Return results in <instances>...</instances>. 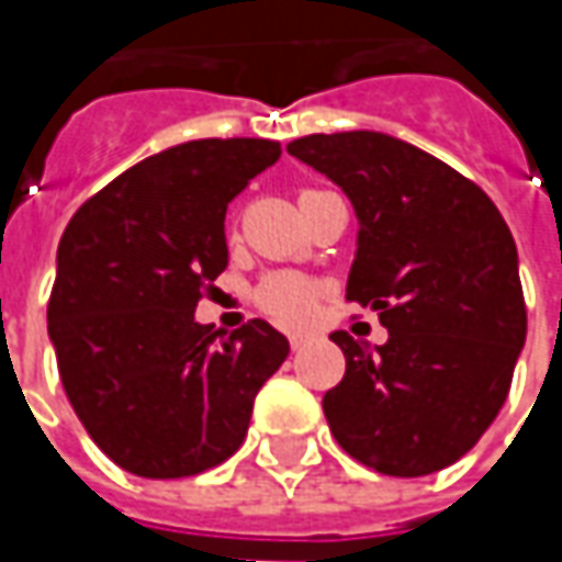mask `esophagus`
<instances>
[{"label": "esophagus", "instance_id": "34e87169", "mask_svg": "<svg viewBox=\"0 0 562 562\" xmlns=\"http://www.w3.org/2000/svg\"><path fill=\"white\" fill-rule=\"evenodd\" d=\"M288 340H291V350H303V347L310 344V335H303V331H293V335H288Z\"/></svg>", "mask_w": 562, "mask_h": 562}]
</instances>
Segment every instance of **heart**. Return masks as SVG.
Instances as JSON below:
<instances>
[{"mask_svg":"<svg viewBox=\"0 0 562 562\" xmlns=\"http://www.w3.org/2000/svg\"><path fill=\"white\" fill-rule=\"evenodd\" d=\"M313 193L315 190H303L300 200ZM322 293L325 291L315 278H306L300 271H271L256 284L252 303L278 325H306L318 313Z\"/></svg>","mask_w":562,"mask_h":562,"instance_id":"heart-1","label":"heart"}]
</instances>
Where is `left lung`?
Segmentation results:
<instances>
[{
  "label": "left lung",
  "mask_w": 562,
  "mask_h": 562,
  "mask_svg": "<svg viewBox=\"0 0 562 562\" xmlns=\"http://www.w3.org/2000/svg\"><path fill=\"white\" fill-rule=\"evenodd\" d=\"M357 209L347 300L387 344L331 340L347 372L322 409L337 443L381 475L419 479L469 453L497 419L526 344L516 244L485 190L425 149L375 131L288 146Z\"/></svg>",
  "instance_id": "left-lung-1"
}]
</instances>
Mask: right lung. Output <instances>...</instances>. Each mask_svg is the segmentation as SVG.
<instances>
[{
  "label": "right lung",
  "instance_id": "1",
  "mask_svg": "<svg viewBox=\"0 0 562 562\" xmlns=\"http://www.w3.org/2000/svg\"><path fill=\"white\" fill-rule=\"evenodd\" d=\"M281 143L190 140L93 193L58 244L49 337L97 447L140 479H187L244 443L288 337L249 318L218 337L196 303L227 266L225 212Z\"/></svg>",
  "mask_w": 562,
  "mask_h": 562
}]
</instances>
